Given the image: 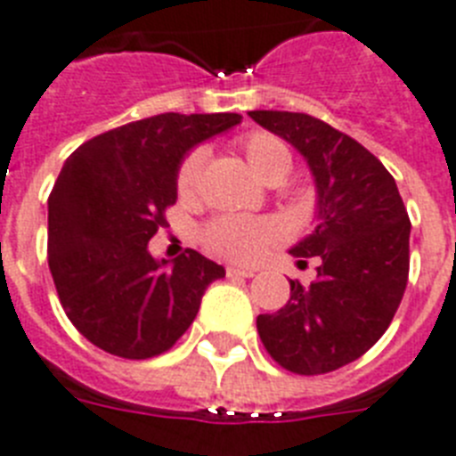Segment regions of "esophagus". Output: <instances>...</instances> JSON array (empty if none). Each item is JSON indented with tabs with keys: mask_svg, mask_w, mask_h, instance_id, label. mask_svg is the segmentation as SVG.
Segmentation results:
<instances>
[{
	"mask_svg": "<svg viewBox=\"0 0 456 456\" xmlns=\"http://www.w3.org/2000/svg\"><path fill=\"white\" fill-rule=\"evenodd\" d=\"M255 271L240 269V266H227V278H252Z\"/></svg>",
	"mask_w": 456,
	"mask_h": 456,
	"instance_id": "obj_1",
	"label": "esophagus"
}]
</instances>
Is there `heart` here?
<instances>
[{
  "instance_id": "1",
  "label": "heart",
  "mask_w": 456,
  "mask_h": 456,
  "mask_svg": "<svg viewBox=\"0 0 456 456\" xmlns=\"http://www.w3.org/2000/svg\"><path fill=\"white\" fill-rule=\"evenodd\" d=\"M240 152L246 155L250 169L264 183H278L292 167V152L282 139L269 132H248L239 139ZM206 151L192 148L183 157L181 167L175 171V190L178 197L190 201L199 194L201 174H204ZM287 234L285 222L281 217H236L222 216L210 222L204 229V246L213 255L229 262L252 264L266 255L271 246L281 243Z\"/></svg>"
}]
</instances>
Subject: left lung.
<instances>
[{
  "label": "left lung",
  "instance_id": "obj_1",
  "mask_svg": "<svg viewBox=\"0 0 456 456\" xmlns=\"http://www.w3.org/2000/svg\"><path fill=\"white\" fill-rule=\"evenodd\" d=\"M292 143L315 175L317 227L292 255L320 259L308 287L289 281V301L257 317L264 347L282 369L322 376L376 346L403 299L411 220L382 162L362 143L308 113L250 110Z\"/></svg>",
  "mask_w": 456,
  "mask_h": 456
}]
</instances>
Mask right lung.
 Returning a JSON list of instances; mask_svg holds the SVG:
<instances>
[{
  "label": "right lung",
  "mask_w": 456,
  "mask_h": 456,
  "mask_svg": "<svg viewBox=\"0 0 456 456\" xmlns=\"http://www.w3.org/2000/svg\"><path fill=\"white\" fill-rule=\"evenodd\" d=\"M239 113H162L78 145L48 197V266L64 313L92 346L122 359L171 350L224 278L197 250L157 262L148 240L167 227L175 171L192 145L239 125Z\"/></svg>",
  "instance_id": "1"
}]
</instances>
